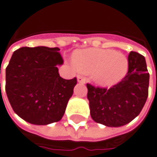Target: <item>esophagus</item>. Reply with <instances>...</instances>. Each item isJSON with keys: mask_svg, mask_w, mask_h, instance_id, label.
<instances>
[{"mask_svg": "<svg viewBox=\"0 0 157 157\" xmlns=\"http://www.w3.org/2000/svg\"><path fill=\"white\" fill-rule=\"evenodd\" d=\"M77 81L80 83H85L86 79L83 76H81V75H77Z\"/></svg>", "mask_w": 157, "mask_h": 157, "instance_id": "obj_1", "label": "esophagus"}]
</instances>
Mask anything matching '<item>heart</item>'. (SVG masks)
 <instances>
[{
    "mask_svg": "<svg viewBox=\"0 0 157 157\" xmlns=\"http://www.w3.org/2000/svg\"><path fill=\"white\" fill-rule=\"evenodd\" d=\"M73 63L80 72L90 74L101 86H113L125 77L129 62L126 56L114 50L85 49L76 51Z\"/></svg>",
    "mask_w": 157,
    "mask_h": 157,
    "instance_id": "heart-1",
    "label": "heart"
}]
</instances>
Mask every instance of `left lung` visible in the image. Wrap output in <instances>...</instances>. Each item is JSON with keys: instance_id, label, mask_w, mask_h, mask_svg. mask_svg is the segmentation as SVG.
<instances>
[{"instance_id": "8db88e82", "label": "left lung", "mask_w": 157, "mask_h": 157, "mask_svg": "<svg viewBox=\"0 0 157 157\" xmlns=\"http://www.w3.org/2000/svg\"><path fill=\"white\" fill-rule=\"evenodd\" d=\"M128 72L110 89L87 84L92 119L111 127L125 126L141 112L148 95L149 74L144 56L131 52Z\"/></svg>"}]
</instances>
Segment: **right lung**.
I'll list each match as a JSON object with an SVG mask.
<instances>
[{
  "instance_id": "right-lung-1",
  "label": "right lung",
  "mask_w": 157,
  "mask_h": 157,
  "mask_svg": "<svg viewBox=\"0 0 157 157\" xmlns=\"http://www.w3.org/2000/svg\"><path fill=\"white\" fill-rule=\"evenodd\" d=\"M58 47H22L14 52L6 68V93L14 112L34 125L59 121L72 97L76 78L59 74L63 59ZM1 89V84H0Z\"/></svg>"
}]
</instances>
